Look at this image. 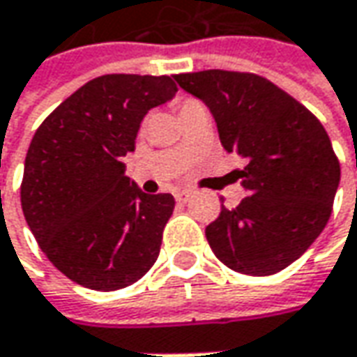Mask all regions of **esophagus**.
<instances>
[{
  "instance_id": "1",
  "label": "esophagus",
  "mask_w": 357,
  "mask_h": 357,
  "mask_svg": "<svg viewBox=\"0 0 357 357\" xmlns=\"http://www.w3.org/2000/svg\"><path fill=\"white\" fill-rule=\"evenodd\" d=\"M190 195H192V192H188V190H176V192H174V199H176V202H183V204H185V202L190 200Z\"/></svg>"
}]
</instances>
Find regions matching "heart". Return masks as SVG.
Instances as JSON below:
<instances>
[{
	"mask_svg": "<svg viewBox=\"0 0 357 357\" xmlns=\"http://www.w3.org/2000/svg\"><path fill=\"white\" fill-rule=\"evenodd\" d=\"M188 103H195V101H186V103L183 105V107H186V105H188ZM183 107H181V109H183Z\"/></svg>",
	"mask_w": 357,
	"mask_h": 357,
	"instance_id": "b5f03b06",
	"label": "heart"
}]
</instances>
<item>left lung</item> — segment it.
<instances>
[{
  "mask_svg": "<svg viewBox=\"0 0 357 357\" xmlns=\"http://www.w3.org/2000/svg\"><path fill=\"white\" fill-rule=\"evenodd\" d=\"M174 79L211 109L225 151L246 158L238 176L248 197L236 208L222 206L206 227L213 252L248 276L290 266L328 225L340 185L322 123L254 73L208 69Z\"/></svg>",
  "mask_w": 357,
  "mask_h": 357,
  "instance_id": "obj_1",
  "label": "left lung"
}]
</instances>
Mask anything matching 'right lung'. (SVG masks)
Here are the masks:
<instances>
[{
    "instance_id": "right-lung-1",
    "label": "right lung",
    "mask_w": 357,
    "mask_h": 357,
    "mask_svg": "<svg viewBox=\"0 0 357 357\" xmlns=\"http://www.w3.org/2000/svg\"><path fill=\"white\" fill-rule=\"evenodd\" d=\"M167 75L113 73L67 97L29 144L21 208L39 248L69 280L121 290L157 262L172 195H146L125 174L144 115L171 101Z\"/></svg>"
}]
</instances>
